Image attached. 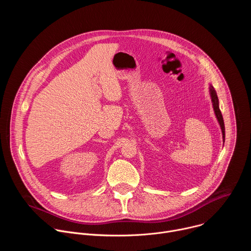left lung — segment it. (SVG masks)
<instances>
[{"label": "left lung", "mask_w": 251, "mask_h": 251, "mask_svg": "<svg viewBox=\"0 0 251 251\" xmlns=\"http://www.w3.org/2000/svg\"><path fill=\"white\" fill-rule=\"evenodd\" d=\"M209 92H210V97H211V101H212V106H213V110L214 113H216V116L218 118V121L221 125V129L223 132V139H224V143H225V138H226V132H225V122H224V118L222 115V112L220 110V106H219V98L217 95L216 90L212 86L209 87Z\"/></svg>", "instance_id": "obj_1"}]
</instances>
